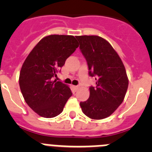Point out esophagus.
<instances>
[{
    "instance_id": "obj_1",
    "label": "esophagus",
    "mask_w": 152,
    "mask_h": 152,
    "mask_svg": "<svg viewBox=\"0 0 152 152\" xmlns=\"http://www.w3.org/2000/svg\"><path fill=\"white\" fill-rule=\"evenodd\" d=\"M79 88H80L79 86H74V88H75V90H76V91H77Z\"/></svg>"
}]
</instances>
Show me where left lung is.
<instances>
[{
    "label": "left lung",
    "mask_w": 152,
    "mask_h": 152,
    "mask_svg": "<svg viewBox=\"0 0 152 152\" xmlns=\"http://www.w3.org/2000/svg\"><path fill=\"white\" fill-rule=\"evenodd\" d=\"M76 38L88 62L89 75L96 76V88H90L88 100L80 102L82 112L93 119H103L123 103L129 79L121 58L109 42L98 36Z\"/></svg>",
    "instance_id": "1"
}]
</instances>
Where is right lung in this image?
<instances>
[{"label": "right lung", "instance_id": "add662e5", "mask_svg": "<svg viewBox=\"0 0 152 152\" xmlns=\"http://www.w3.org/2000/svg\"><path fill=\"white\" fill-rule=\"evenodd\" d=\"M79 44L73 36L49 35L42 39L22 65L19 84L24 100L45 118L59 115L72 93L67 84L53 80Z\"/></svg>", "mask_w": 152, "mask_h": 152}]
</instances>
